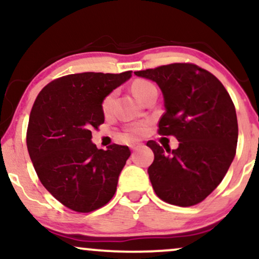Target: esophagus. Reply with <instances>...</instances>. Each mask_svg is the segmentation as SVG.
Here are the masks:
<instances>
[{"label": "esophagus", "mask_w": 259, "mask_h": 259, "mask_svg": "<svg viewBox=\"0 0 259 259\" xmlns=\"http://www.w3.org/2000/svg\"><path fill=\"white\" fill-rule=\"evenodd\" d=\"M141 142H139V141H134V142H132V144H130V148H132V150H138V148L141 146Z\"/></svg>", "instance_id": "obj_1"}]
</instances>
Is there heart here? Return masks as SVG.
Here are the masks:
<instances>
[{
    "label": "heart",
    "instance_id": "b5f03b06",
    "mask_svg": "<svg viewBox=\"0 0 259 259\" xmlns=\"http://www.w3.org/2000/svg\"><path fill=\"white\" fill-rule=\"evenodd\" d=\"M151 86H153V85L151 84V82L146 81V80H136V81H134V84L132 86L133 94L135 95L136 99H138L139 101H141L142 97H144V95L146 94V91L151 88ZM112 103H113V94L108 95V96L103 100L102 111L105 113L108 112L109 109H111ZM145 130H146V124L145 123L136 124V125L133 127V133L135 134V135H140V134L144 133Z\"/></svg>",
    "mask_w": 259,
    "mask_h": 259
}]
</instances>
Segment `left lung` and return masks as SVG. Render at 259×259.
Returning <instances> with one entry per match:
<instances>
[{"label":"left lung","mask_w":259,"mask_h":259,"mask_svg":"<svg viewBox=\"0 0 259 259\" xmlns=\"http://www.w3.org/2000/svg\"><path fill=\"white\" fill-rule=\"evenodd\" d=\"M159 86L165 112L160 135H174L177 150L148 141L154 160L147 169L159 198L189 207L203 201L227 174L236 153V111L223 84L195 64L174 63L135 72Z\"/></svg>","instance_id":"left-lung-1"}]
</instances>
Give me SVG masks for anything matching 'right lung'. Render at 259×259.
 Returning <instances> with one entry per match:
<instances>
[{
    "instance_id": "obj_1",
    "label": "right lung",
    "mask_w": 259,
    "mask_h": 259,
    "mask_svg": "<svg viewBox=\"0 0 259 259\" xmlns=\"http://www.w3.org/2000/svg\"><path fill=\"white\" fill-rule=\"evenodd\" d=\"M130 78L132 70L70 74L45 86L32 106L26 133L32 165L47 191L75 212L105 206L117 190L129 147L99 150L91 129L105 121L103 100Z\"/></svg>"
}]
</instances>
